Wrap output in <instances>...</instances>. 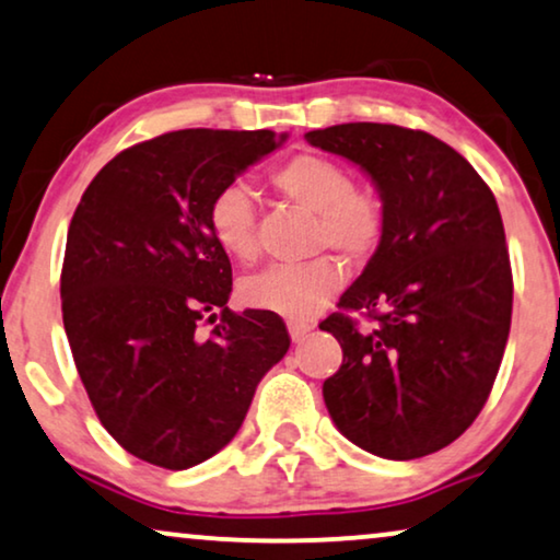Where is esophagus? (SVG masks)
<instances>
[{"label": "esophagus", "mask_w": 560, "mask_h": 560, "mask_svg": "<svg viewBox=\"0 0 560 560\" xmlns=\"http://www.w3.org/2000/svg\"><path fill=\"white\" fill-rule=\"evenodd\" d=\"M289 335H292L294 342H300L307 338V332L312 330V323H304V319H289Z\"/></svg>", "instance_id": "obj_1"}]
</instances>
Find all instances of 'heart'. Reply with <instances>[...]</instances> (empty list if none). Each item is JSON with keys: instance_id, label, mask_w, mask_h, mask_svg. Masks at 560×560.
<instances>
[{"instance_id": "b5f03b06", "label": "heart", "mask_w": 560, "mask_h": 560, "mask_svg": "<svg viewBox=\"0 0 560 560\" xmlns=\"http://www.w3.org/2000/svg\"><path fill=\"white\" fill-rule=\"evenodd\" d=\"M271 182L289 202L315 212V245H330L348 260H366L378 248L386 225L376 191L353 186L348 168L330 155L300 153L281 163ZM210 230L230 258L250 264L258 256L256 205L250 191L230 184L210 205ZM342 284V271L330 256L307 264H281L241 284L248 307L304 319L323 307Z\"/></svg>"}]
</instances>
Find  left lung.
<instances>
[{"label": "left lung", "instance_id": "left-lung-1", "mask_svg": "<svg viewBox=\"0 0 560 560\" xmlns=\"http://www.w3.org/2000/svg\"><path fill=\"white\" fill-rule=\"evenodd\" d=\"M307 143L376 184L386 225L319 330L342 348L323 384L335 428L358 448L412 460L445 448L487 405L512 323V268L494 194L430 132L348 122ZM346 311H361V331Z\"/></svg>", "mask_w": 560, "mask_h": 560}]
</instances>
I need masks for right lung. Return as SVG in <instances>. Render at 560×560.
Instances as JSON below:
<instances>
[{
	"instance_id": "add662e5",
	"label": "right lung",
	"mask_w": 560,
	"mask_h": 560,
	"mask_svg": "<svg viewBox=\"0 0 560 560\" xmlns=\"http://www.w3.org/2000/svg\"><path fill=\"white\" fill-rule=\"evenodd\" d=\"M287 136L176 130L117 153L73 212L61 310L96 417L125 451L184 471L241 430L266 371L289 350L268 310L228 307L233 268L210 205ZM215 327L205 336L201 325Z\"/></svg>"
}]
</instances>
